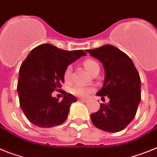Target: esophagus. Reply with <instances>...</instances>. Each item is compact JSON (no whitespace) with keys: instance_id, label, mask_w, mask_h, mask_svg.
<instances>
[{"instance_id":"obj_1","label":"esophagus","mask_w":157,"mask_h":157,"mask_svg":"<svg viewBox=\"0 0 157 157\" xmlns=\"http://www.w3.org/2000/svg\"><path fill=\"white\" fill-rule=\"evenodd\" d=\"M79 101H82V102H84V103H87L88 102V100H86V99H83V98H80Z\"/></svg>"}]
</instances>
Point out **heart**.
<instances>
[{
    "mask_svg": "<svg viewBox=\"0 0 157 157\" xmlns=\"http://www.w3.org/2000/svg\"><path fill=\"white\" fill-rule=\"evenodd\" d=\"M83 66L84 67L86 68V70L90 74H91L92 71L94 70V68L96 67L97 66H98V63L96 62V61H94V60L86 59L83 62ZM71 74L72 67L71 65H69L66 67L63 73V78L64 80H65V82H68L71 81ZM92 90H93L92 88L87 87V86H84L81 85H75L71 88V92L74 95L81 98L88 97V95L90 94V93Z\"/></svg>",
    "mask_w": 157,
    "mask_h": 157,
    "instance_id": "b5f03b06",
    "label": "heart"
}]
</instances>
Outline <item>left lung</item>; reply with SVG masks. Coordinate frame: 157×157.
<instances>
[{"label":"left lung","mask_w":157,"mask_h":157,"mask_svg":"<svg viewBox=\"0 0 157 157\" xmlns=\"http://www.w3.org/2000/svg\"><path fill=\"white\" fill-rule=\"evenodd\" d=\"M101 63L105 79L98 96H107L109 101L101 104L90 114L95 127L109 132L121 131L133 120L140 101V78L131 59L113 45L86 50Z\"/></svg>","instance_id":"8db88e82"}]
</instances>
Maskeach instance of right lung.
Returning <instances> with one entry per match:
<instances>
[{
  "label": "right lung",
  "mask_w": 157,
  "mask_h": 157,
  "mask_svg": "<svg viewBox=\"0 0 157 157\" xmlns=\"http://www.w3.org/2000/svg\"><path fill=\"white\" fill-rule=\"evenodd\" d=\"M83 56L82 50L65 51L50 44L39 45L27 56L19 71L17 92L20 105L29 121L41 128L61 124L67 117L71 105L77 101L71 94L59 90L66 67ZM64 94L59 102L52 92Z\"/></svg>",
  "instance_id": "right-lung-1"
}]
</instances>
